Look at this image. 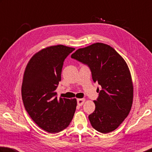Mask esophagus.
Listing matches in <instances>:
<instances>
[{"label":"esophagus","mask_w":152,"mask_h":152,"mask_svg":"<svg viewBox=\"0 0 152 152\" xmlns=\"http://www.w3.org/2000/svg\"><path fill=\"white\" fill-rule=\"evenodd\" d=\"M85 100H86L85 98L78 99V100H77V104H78V106H82V105L84 104Z\"/></svg>","instance_id":"34e87169"}]
</instances>
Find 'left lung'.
<instances>
[{"label":"left lung","instance_id":"obj_1","mask_svg":"<svg viewBox=\"0 0 152 152\" xmlns=\"http://www.w3.org/2000/svg\"><path fill=\"white\" fill-rule=\"evenodd\" d=\"M90 67L94 82L102 86L95 110L88 118L96 130L107 134L118 128L128 116L133 102L134 87L125 60L112 46L97 42L71 55Z\"/></svg>","mask_w":152,"mask_h":152}]
</instances>
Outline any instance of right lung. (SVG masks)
Instances as JSON below:
<instances>
[{"instance_id": "right-lung-1", "label": "right lung", "mask_w": 152, "mask_h": 152, "mask_svg": "<svg viewBox=\"0 0 152 152\" xmlns=\"http://www.w3.org/2000/svg\"><path fill=\"white\" fill-rule=\"evenodd\" d=\"M75 48L62 45L48 46L30 58L24 70L21 93L32 120L48 133L69 126L76 111V98L56 97L64 59Z\"/></svg>"}]
</instances>
